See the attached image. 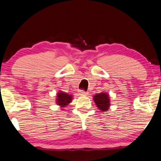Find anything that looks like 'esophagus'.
<instances>
[{
    "mask_svg": "<svg viewBox=\"0 0 161 161\" xmlns=\"http://www.w3.org/2000/svg\"><path fill=\"white\" fill-rule=\"evenodd\" d=\"M79 94H80V95H86L87 92L83 91V90H80V92H79Z\"/></svg>",
    "mask_w": 161,
    "mask_h": 161,
    "instance_id": "esophagus-1",
    "label": "esophagus"
}]
</instances>
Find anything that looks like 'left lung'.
<instances>
[{
    "label": "left lung",
    "mask_w": 161,
    "mask_h": 161,
    "mask_svg": "<svg viewBox=\"0 0 161 161\" xmlns=\"http://www.w3.org/2000/svg\"><path fill=\"white\" fill-rule=\"evenodd\" d=\"M94 100L98 108H100L102 111H106L108 109L110 106V100L107 94H97L94 97Z\"/></svg>",
    "instance_id": "1"
}]
</instances>
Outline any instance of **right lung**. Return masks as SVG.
<instances>
[{
  "label": "right lung",
  "mask_w": 161,
  "mask_h": 161,
  "mask_svg": "<svg viewBox=\"0 0 161 161\" xmlns=\"http://www.w3.org/2000/svg\"><path fill=\"white\" fill-rule=\"evenodd\" d=\"M72 97V95H69V94H67V93H64V92L58 93V94H57L56 103H58V105L61 107H65L69 103H71Z\"/></svg>",
  "instance_id": "obj_1"
}]
</instances>
